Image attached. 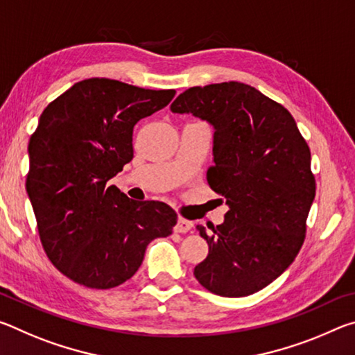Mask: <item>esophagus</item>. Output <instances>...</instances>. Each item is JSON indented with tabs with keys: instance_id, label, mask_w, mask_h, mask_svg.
I'll use <instances>...</instances> for the list:
<instances>
[{
	"instance_id": "esophagus-1",
	"label": "esophagus",
	"mask_w": 355,
	"mask_h": 355,
	"mask_svg": "<svg viewBox=\"0 0 355 355\" xmlns=\"http://www.w3.org/2000/svg\"><path fill=\"white\" fill-rule=\"evenodd\" d=\"M191 228H192V222L191 220H186L183 218H178L177 225L173 227V232H175V233H188Z\"/></svg>"
}]
</instances>
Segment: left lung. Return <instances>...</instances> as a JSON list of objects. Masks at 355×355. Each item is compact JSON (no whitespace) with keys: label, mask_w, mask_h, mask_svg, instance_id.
Listing matches in <instances>:
<instances>
[{"label":"left lung","mask_w":355,"mask_h":355,"mask_svg":"<svg viewBox=\"0 0 355 355\" xmlns=\"http://www.w3.org/2000/svg\"><path fill=\"white\" fill-rule=\"evenodd\" d=\"M213 125L209 188L225 199L220 225H197L208 257L194 275L208 291L243 297L263 290L294 261L315 199L310 148L288 110L249 84L191 87L171 105Z\"/></svg>","instance_id":"8db88e82"}]
</instances>
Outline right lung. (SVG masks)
<instances>
[{
    "instance_id": "add662e5",
    "label": "right lung",
    "mask_w": 355,
    "mask_h": 355,
    "mask_svg": "<svg viewBox=\"0 0 355 355\" xmlns=\"http://www.w3.org/2000/svg\"><path fill=\"white\" fill-rule=\"evenodd\" d=\"M152 91L91 78L51 101L29 139L26 192L50 261L70 280L107 290L135 275L147 245L166 238L177 213L136 202L107 182L133 159V128L171 103Z\"/></svg>"
}]
</instances>
